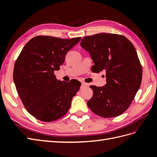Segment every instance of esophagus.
Masks as SVG:
<instances>
[{"label":"esophagus","instance_id":"34e87169","mask_svg":"<svg viewBox=\"0 0 157 157\" xmlns=\"http://www.w3.org/2000/svg\"><path fill=\"white\" fill-rule=\"evenodd\" d=\"M88 86V84H87V83H85V82H82V84H81V88H85V87H87Z\"/></svg>","mask_w":157,"mask_h":157}]
</instances>
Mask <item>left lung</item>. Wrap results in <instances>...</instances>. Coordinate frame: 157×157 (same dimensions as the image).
I'll list each match as a JSON object with an SVG mask.
<instances>
[{"label": "left lung", "instance_id": "1", "mask_svg": "<svg viewBox=\"0 0 157 157\" xmlns=\"http://www.w3.org/2000/svg\"><path fill=\"white\" fill-rule=\"evenodd\" d=\"M80 46L91 56L94 73H106L105 86H90L93 96L87 102L88 107L104 118L122 115L130 105L142 80L134 45L124 36L101 33L84 37Z\"/></svg>", "mask_w": 157, "mask_h": 157}]
</instances>
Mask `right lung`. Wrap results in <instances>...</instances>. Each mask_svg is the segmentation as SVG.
Listing matches in <instances>:
<instances>
[{"mask_svg":"<svg viewBox=\"0 0 157 157\" xmlns=\"http://www.w3.org/2000/svg\"><path fill=\"white\" fill-rule=\"evenodd\" d=\"M80 39L37 36L27 42L18 56L13 81L27 111L38 120L54 121L69 111L81 83L78 80L62 82L54 73L60 69L68 51Z\"/></svg>","mask_w":157,"mask_h":157,"instance_id":"obj_1","label":"right lung"}]
</instances>
